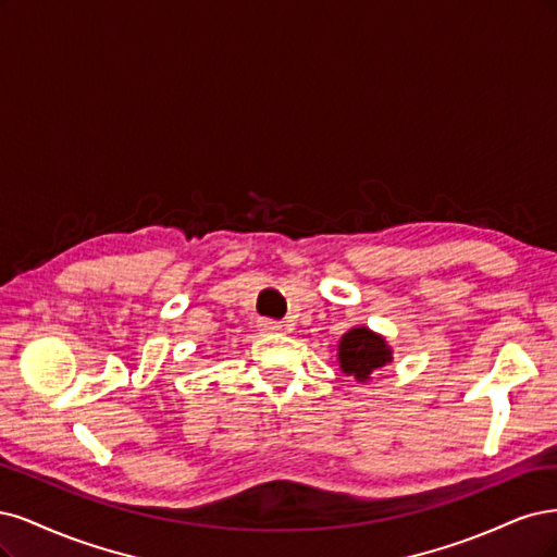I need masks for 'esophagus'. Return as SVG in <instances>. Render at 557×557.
<instances>
[{
  "label": "esophagus",
  "mask_w": 557,
  "mask_h": 557,
  "mask_svg": "<svg viewBox=\"0 0 557 557\" xmlns=\"http://www.w3.org/2000/svg\"><path fill=\"white\" fill-rule=\"evenodd\" d=\"M259 331L263 335H273V333H282V324L273 319H259Z\"/></svg>",
  "instance_id": "34e87169"
}]
</instances>
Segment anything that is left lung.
Masks as SVG:
<instances>
[{
    "label": "left lung",
    "mask_w": 557,
    "mask_h": 557,
    "mask_svg": "<svg viewBox=\"0 0 557 557\" xmlns=\"http://www.w3.org/2000/svg\"><path fill=\"white\" fill-rule=\"evenodd\" d=\"M393 361V349L386 337L368 326L349 329L337 343V363L347 376L356 382H368L374 370Z\"/></svg>",
    "instance_id": "1"
}]
</instances>
